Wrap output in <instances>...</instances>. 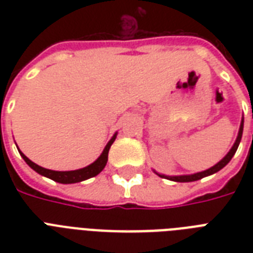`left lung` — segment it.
<instances>
[{"label": "left lung", "mask_w": 253, "mask_h": 253, "mask_svg": "<svg viewBox=\"0 0 253 253\" xmlns=\"http://www.w3.org/2000/svg\"><path fill=\"white\" fill-rule=\"evenodd\" d=\"M243 123H244V119H242V123H240V128H239V134H238V138H236L235 143H234V146L230 151H228V154L224 156L219 163H216L215 166L211 167V168L206 169L204 172H198V173H194V174H184V176H166V174H160V173H156L158 176H160L162 178H168L170 181H176V182H192V181H197L200 180V178H204L206 176H210V174H214L216 173L218 170L226 167L230 163V160L232 159V156L235 155L236 150H238V147H239V143L242 140V135H243Z\"/></svg>", "instance_id": "obj_1"}]
</instances>
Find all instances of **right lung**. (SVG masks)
<instances>
[{
    "label": "right lung",
    "mask_w": 253,
    "mask_h": 253,
    "mask_svg": "<svg viewBox=\"0 0 253 253\" xmlns=\"http://www.w3.org/2000/svg\"><path fill=\"white\" fill-rule=\"evenodd\" d=\"M115 138H117V134H114V136L109 140V143L105 147V150L102 151V154L99 156L94 163H91L90 166L85 167V168L81 169H76V170H65V172H59V170H51V169H45L43 167H39L38 164L33 163L30 160L29 158H26L25 155L21 154V156L23 158L27 164H29L31 168L38 172L39 174L44 177H48L51 180L56 181V182H60V184H76V182H81V181L87 180V178H90V177L97 176L103 168L106 166L107 163V155H109V150H110L111 144L114 143Z\"/></svg>",
    "instance_id": "add662e5"
}]
</instances>
